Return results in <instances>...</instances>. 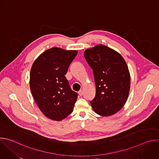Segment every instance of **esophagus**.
<instances>
[{
    "label": "esophagus",
    "mask_w": 159,
    "mask_h": 159,
    "mask_svg": "<svg viewBox=\"0 0 159 159\" xmlns=\"http://www.w3.org/2000/svg\"><path fill=\"white\" fill-rule=\"evenodd\" d=\"M79 96H82V95H83V91H82V90H79Z\"/></svg>",
    "instance_id": "obj_1"
}]
</instances>
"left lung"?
Wrapping results in <instances>:
<instances>
[{"label":"left lung","mask_w":159,"mask_h":159,"mask_svg":"<svg viewBox=\"0 0 159 159\" xmlns=\"http://www.w3.org/2000/svg\"><path fill=\"white\" fill-rule=\"evenodd\" d=\"M84 54L93 70L96 84V96L90 105L100 116L116 114L125 104L129 93L130 74L125 59L103 44L88 48Z\"/></svg>","instance_id":"8db88e82"}]
</instances>
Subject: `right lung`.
<instances>
[{"label":"right lung","mask_w":159,"mask_h":159,"mask_svg":"<svg viewBox=\"0 0 159 159\" xmlns=\"http://www.w3.org/2000/svg\"><path fill=\"white\" fill-rule=\"evenodd\" d=\"M77 53L53 47L39 55L32 65L31 92L41 111L50 120L61 121L73 111L77 94L65 75Z\"/></svg>","instance_id":"obj_1"}]
</instances>
